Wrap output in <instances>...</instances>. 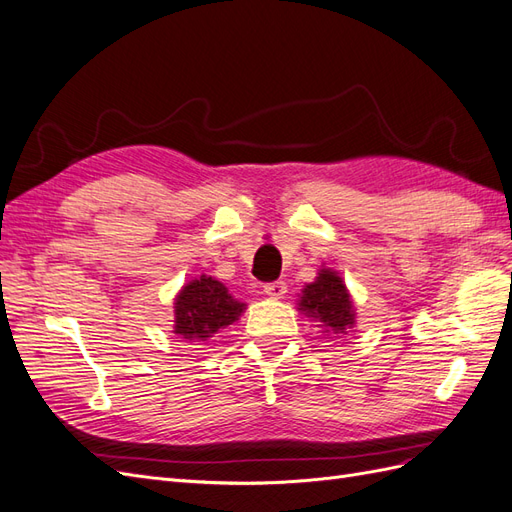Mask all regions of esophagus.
Returning a JSON list of instances; mask_svg holds the SVG:
<instances>
[{
	"label": "esophagus",
	"instance_id": "esophagus-1",
	"mask_svg": "<svg viewBox=\"0 0 512 512\" xmlns=\"http://www.w3.org/2000/svg\"><path fill=\"white\" fill-rule=\"evenodd\" d=\"M262 290H265V294H269L271 299H282L288 292V286H286V282H269L262 286Z\"/></svg>",
	"mask_w": 512,
	"mask_h": 512
}]
</instances>
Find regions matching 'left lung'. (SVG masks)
<instances>
[{
    "label": "left lung",
    "instance_id": "8db88e82",
    "mask_svg": "<svg viewBox=\"0 0 512 512\" xmlns=\"http://www.w3.org/2000/svg\"><path fill=\"white\" fill-rule=\"evenodd\" d=\"M299 309L305 316L318 320V327L333 333L346 335L354 327L350 292L342 277L331 269H320L316 280L301 290Z\"/></svg>",
    "mask_w": 512,
    "mask_h": 512
}]
</instances>
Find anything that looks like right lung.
Returning <instances> with one entry per match:
<instances>
[{"instance_id":"obj_1","label":"right lung","mask_w":512,"mask_h":512,"mask_svg":"<svg viewBox=\"0 0 512 512\" xmlns=\"http://www.w3.org/2000/svg\"><path fill=\"white\" fill-rule=\"evenodd\" d=\"M245 303L237 301L228 288L209 275H200L181 288L175 299V333L183 339L207 342L220 329L237 322Z\"/></svg>"}]
</instances>
